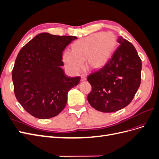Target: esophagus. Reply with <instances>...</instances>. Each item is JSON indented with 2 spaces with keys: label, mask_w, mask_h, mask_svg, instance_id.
I'll use <instances>...</instances> for the list:
<instances>
[{
  "label": "esophagus",
  "mask_w": 159,
  "mask_h": 159,
  "mask_svg": "<svg viewBox=\"0 0 159 159\" xmlns=\"http://www.w3.org/2000/svg\"><path fill=\"white\" fill-rule=\"evenodd\" d=\"M86 80V78L84 76V75H81V81H85Z\"/></svg>",
  "instance_id": "1"
}]
</instances>
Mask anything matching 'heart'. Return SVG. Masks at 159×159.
Masks as SVG:
<instances>
[{
	"mask_svg": "<svg viewBox=\"0 0 159 159\" xmlns=\"http://www.w3.org/2000/svg\"><path fill=\"white\" fill-rule=\"evenodd\" d=\"M116 40L111 32L93 34L74 43L72 52H64L63 60L66 68L73 73L78 72L85 60L90 69H98L105 65L115 48Z\"/></svg>",
	"mask_w": 159,
	"mask_h": 159,
	"instance_id": "b5f03b06",
	"label": "heart"
}]
</instances>
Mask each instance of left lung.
I'll use <instances>...</instances> for the list:
<instances>
[{
  "label": "left lung",
  "instance_id": "obj_1",
  "mask_svg": "<svg viewBox=\"0 0 159 159\" xmlns=\"http://www.w3.org/2000/svg\"><path fill=\"white\" fill-rule=\"evenodd\" d=\"M117 42L119 46L111 59L87 78L92 88L88 101L101 112H115L127 106L141 84L142 63L135 48L122 36Z\"/></svg>",
  "mask_w": 159,
  "mask_h": 159
}]
</instances>
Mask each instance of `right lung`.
I'll list each match as a JSON object with an SVG mask.
<instances>
[{
	"instance_id": "right-lung-1",
	"label": "right lung",
	"mask_w": 159,
	"mask_h": 159,
	"mask_svg": "<svg viewBox=\"0 0 159 159\" xmlns=\"http://www.w3.org/2000/svg\"><path fill=\"white\" fill-rule=\"evenodd\" d=\"M76 36L41 33L20 50L12 71L18 102L32 116L50 119L66 106L68 91L78 85L80 77H67L62 52Z\"/></svg>"
}]
</instances>
